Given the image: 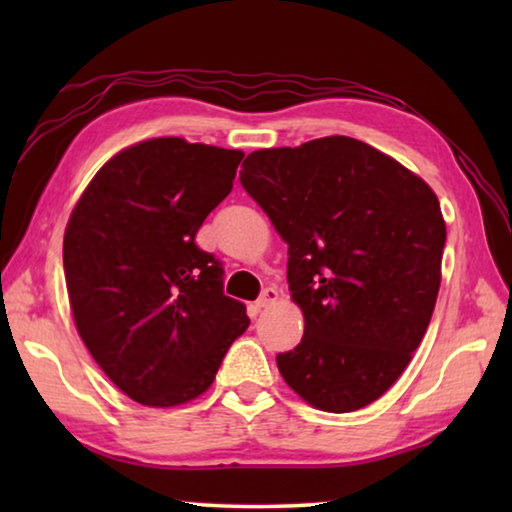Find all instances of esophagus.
<instances>
[{
    "label": "esophagus",
    "mask_w": 512,
    "mask_h": 512,
    "mask_svg": "<svg viewBox=\"0 0 512 512\" xmlns=\"http://www.w3.org/2000/svg\"><path fill=\"white\" fill-rule=\"evenodd\" d=\"M277 298H280V291H277L275 287H266V289L262 291V296H259V298H257V302H255V305H257V309L271 307V305H273V302H275Z\"/></svg>",
    "instance_id": "obj_1"
}]
</instances>
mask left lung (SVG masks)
<instances>
[{
    "mask_svg": "<svg viewBox=\"0 0 512 512\" xmlns=\"http://www.w3.org/2000/svg\"><path fill=\"white\" fill-rule=\"evenodd\" d=\"M241 185L289 244L291 298L305 316L277 368L329 413L391 388L436 307L447 239L431 187L345 135L250 153Z\"/></svg>",
    "mask_w": 512,
    "mask_h": 512,
    "instance_id": "1",
    "label": "left lung"
}]
</instances>
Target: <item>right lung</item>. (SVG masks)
Here are the masks:
<instances>
[{"label": "right lung", "instance_id": "obj_1", "mask_svg": "<svg viewBox=\"0 0 512 512\" xmlns=\"http://www.w3.org/2000/svg\"><path fill=\"white\" fill-rule=\"evenodd\" d=\"M244 153L158 137L117 153L69 216L65 282L94 361L131 400L176 406L212 386L250 320L196 232Z\"/></svg>", "mask_w": 512, "mask_h": 512}]
</instances>
